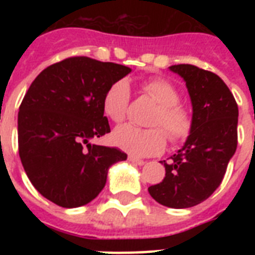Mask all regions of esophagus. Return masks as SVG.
<instances>
[{"mask_svg": "<svg viewBox=\"0 0 255 255\" xmlns=\"http://www.w3.org/2000/svg\"><path fill=\"white\" fill-rule=\"evenodd\" d=\"M128 160H129L131 163L136 164V165H144V164H145V161H144V160L137 159V157H135V156H128Z\"/></svg>", "mask_w": 255, "mask_h": 255, "instance_id": "34e87169", "label": "esophagus"}]
</instances>
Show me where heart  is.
<instances>
[{
    "label": "heart",
    "instance_id": "heart-1",
    "mask_svg": "<svg viewBox=\"0 0 255 255\" xmlns=\"http://www.w3.org/2000/svg\"><path fill=\"white\" fill-rule=\"evenodd\" d=\"M141 90L159 104L152 116L155 127L139 128L132 124L120 126L114 131L112 139L119 148L132 156H153L164 151L167 135L172 143L188 139L193 129V118L180 103L177 88L163 78H151L141 82ZM131 102V87L126 79L114 82L106 90L102 108L108 119L120 123L127 115ZM167 133L165 134V132Z\"/></svg>",
    "mask_w": 255,
    "mask_h": 255
}]
</instances>
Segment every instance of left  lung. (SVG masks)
<instances>
[{
	"instance_id": "8db88e82",
	"label": "left lung",
	"mask_w": 255,
	"mask_h": 255,
	"mask_svg": "<svg viewBox=\"0 0 255 255\" xmlns=\"http://www.w3.org/2000/svg\"><path fill=\"white\" fill-rule=\"evenodd\" d=\"M186 83L193 106V129L177 153L164 160L165 177L148 188L168 208H190L212 196L237 149L238 106L217 74L193 65L169 67Z\"/></svg>"
}]
</instances>
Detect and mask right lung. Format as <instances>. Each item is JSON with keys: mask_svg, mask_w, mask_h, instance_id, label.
<instances>
[{"mask_svg": "<svg viewBox=\"0 0 255 255\" xmlns=\"http://www.w3.org/2000/svg\"><path fill=\"white\" fill-rule=\"evenodd\" d=\"M131 69L88 57L46 67L30 85L18 112V152L39 193L62 208L92 201L108 168L127 159L119 148L90 144L110 129L104 92Z\"/></svg>", "mask_w": 255, "mask_h": 255, "instance_id": "add662e5", "label": "right lung"}]
</instances>
